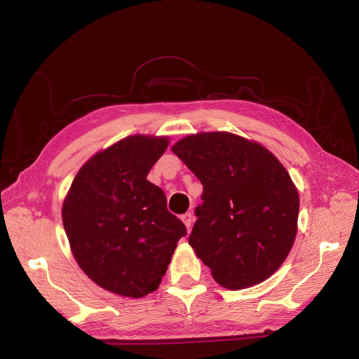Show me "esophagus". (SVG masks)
I'll list each match as a JSON object with an SVG mask.
<instances>
[{
    "label": "esophagus",
    "instance_id": "1",
    "mask_svg": "<svg viewBox=\"0 0 359 359\" xmlns=\"http://www.w3.org/2000/svg\"><path fill=\"white\" fill-rule=\"evenodd\" d=\"M181 219H182L184 224H186L187 229L190 231V229H191V226H193V222H194V219H193V214H191V212H186V214H184V215L181 217Z\"/></svg>",
    "mask_w": 359,
    "mask_h": 359
}]
</instances>
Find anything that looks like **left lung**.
Listing matches in <instances>:
<instances>
[{"label": "left lung", "instance_id": "1", "mask_svg": "<svg viewBox=\"0 0 359 359\" xmlns=\"http://www.w3.org/2000/svg\"><path fill=\"white\" fill-rule=\"evenodd\" d=\"M172 151L203 186L189 244L217 283L235 290L273 276L295 241L299 211L283 165L227 132L187 136Z\"/></svg>", "mask_w": 359, "mask_h": 359}]
</instances>
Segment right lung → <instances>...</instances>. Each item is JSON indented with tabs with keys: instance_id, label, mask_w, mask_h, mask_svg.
<instances>
[{
	"instance_id": "add662e5",
	"label": "right lung",
	"mask_w": 359,
	"mask_h": 359,
	"mask_svg": "<svg viewBox=\"0 0 359 359\" xmlns=\"http://www.w3.org/2000/svg\"><path fill=\"white\" fill-rule=\"evenodd\" d=\"M168 137L128 136L91 157L62 203L76 262L94 283L140 298L158 287L187 229L168 211L163 190L147 180Z\"/></svg>"
}]
</instances>
